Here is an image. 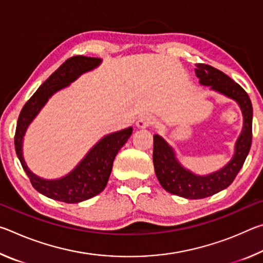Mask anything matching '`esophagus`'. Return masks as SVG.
<instances>
[{
    "label": "esophagus",
    "mask_w": 263,
    "mask_h": 263,
    "mask_svg": "<svg viewBox=\"0 0 263 263\" xmlns=\"http://www.w3.org/2000/svg\"><path fill=\"white\" fill-rule=\"evenodd\" d=\"M154 123V117L151 115H142L140 116L139 118H138L137 121V126L140 127V128H145V127H148L149 125H152Z\"/></svg>",
    "instance_id": "34e87169"
}]
</instances>
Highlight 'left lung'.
I'll list each match as a JSON object with an SVG mask.
<instances>
[{"label":"left lung","instance_id":"8db88e82","mask_svg":"<svg viewBox=\"0 0 263 263\" xmlns=\"http://www.w3.org/2000/svg\"><path fill=\"white\" fill-rule=\"evenodd\" d=\"M195 73L203 86H210L212 90L237 102L242 111L243 126L230 162L218 172L204 176L185 169L167 141L159 135L153 136V163L160 184L168 193L188 199L205 198L228 188L241 169L252 145L253 106L247 92L228 75L210 65L197 64Z\"/></svg>","mask_w":263,"mask_h":263}]
</instances>
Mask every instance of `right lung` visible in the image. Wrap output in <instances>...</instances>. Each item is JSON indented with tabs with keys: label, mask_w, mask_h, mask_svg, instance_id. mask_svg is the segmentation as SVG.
<instances>
[{
	"label": "right lung",
	"mask_w": 263,
	"mask_h": 263,
	"mask_svg": "<svg viewBox=\"0 0 263 263\" xmlns=\"http://www.w3.org/2000/svg\"><path fill=\"white\" fill-rule=\"evenodd\" d=\"M99 58L77 55L66 60L31 96L22 109L15 133V149L22 167L29 176L31 184L46 197L65 203L86 201L103 191L112 171L114 160L118 151L132 135V127L111 133L97 142L68 175L58 180H45L33 174L23 158V137L29 124L43 108L47 100L60 89L69 86L82 73L96 68Z\"/></svg>",
	"instance_id": "obj_1"
}]
</instances>
